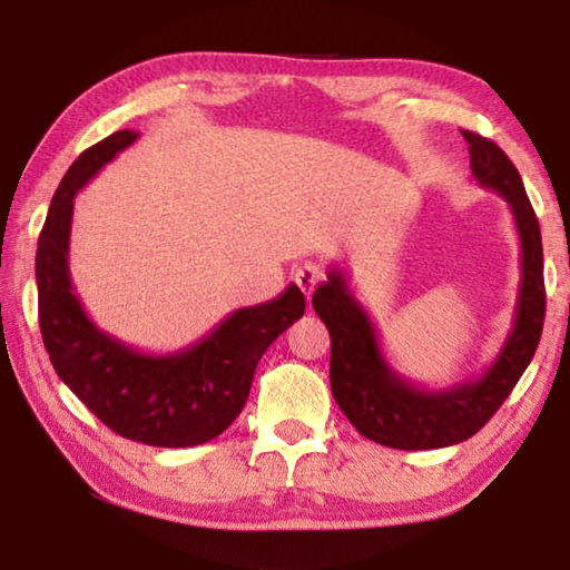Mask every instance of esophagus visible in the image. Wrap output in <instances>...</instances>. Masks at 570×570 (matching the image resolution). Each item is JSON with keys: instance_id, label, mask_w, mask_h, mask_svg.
I'll use <instances>...</instances> for the list:
<instances>
[{"instance_id": "esophagus-1", "label": "esophagus", "mask_w": 570, "mask_h": 570, "mask_svg": "<svg viewBox=\"0 0 570 570\" xmlns=\"http://www.w3.org/2000/svg\"><path fill=\"white\" fill-rule=\"evenodd\" d=\"M294 278H296L298 288H302L306 296H312L316 284L321 282V278H324V268H321V264H316V262H304L302 266L296 268Z\"/></svg>"}]
</instances>
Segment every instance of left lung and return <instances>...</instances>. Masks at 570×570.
I'll return each instance as SVG.
<instances>
[{
	"label": "left lung",
	"instance_id": "1",
	"mask_svg": "<svg viewBox=\"0 0 570 570\" xmlns=\"http://www.w3.org/2000/svg\"><path fill=\"white\" fill-rule=\"evenodd\" d=\"M469 141L471 174L483 189L503 196L521 242V284L509 336L481 376L446 389H423L403 379L381 351L379 331L348 288L341 268L314 292V312L331 334V393L354 429L389 449H443L471 439L509 399L529 368L546 316L541 226L513 161L491 139L461 131Z\"/></svg>",
	"mask_w": 570,
	"mask_h": 570
}]
</instances>
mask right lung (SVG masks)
<instances>
[{
	"mask_svg": "<svg viewBox=\"0 0 570 570\" xmlns=\"http://www.w3.org/2000/svg\"><path fill=\"white\" fill-rule=\"evenodd\" d=\"M139 134L114 131L81 151L49 204L37 246L39 328L57 376L124 439L161 449L199 446L239 416L254 371L278 334L304 316L302 288L236 308L209 334L174 354H144L101 331L85 312L69 274L75 196Z\"/></svg>",
	"mask_w": 570,
	"mask_h": 570,
	"instance_id": "add662e5",
	"label": "right lung"
}]
</instances>
